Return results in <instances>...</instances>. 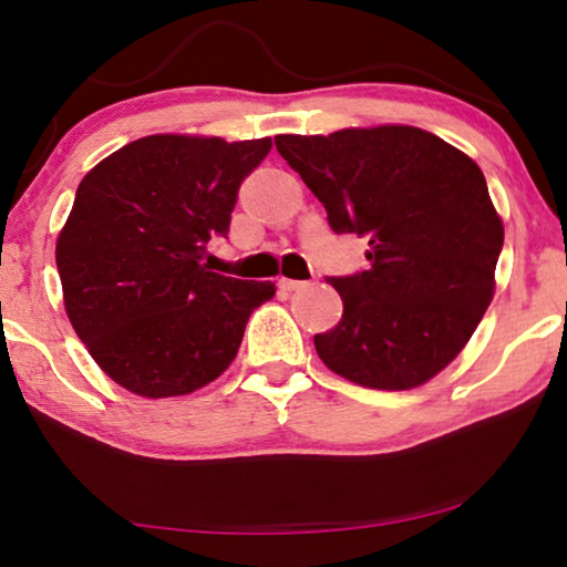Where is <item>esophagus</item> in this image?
<instances>
[{
    "mask_svg": "<svg viewBox=\"0 0 567 567\" xmlns=\"http://www.w3.org/2000/svg\"><path fill=\"white\" fill-rule=\"evenodd\" d=\"M278 286H281L284 291H299V289H305V281H293V278H281V281H278Z\"/></svg>",
    "mask_w": 567,
    "mask_h": 567,
    "instance_id": "34e87169",
    "label": "esophagus"
}]
</instances>
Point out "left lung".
<instances>
[{"instance_id":"8db88e82","label":"left lung","mask_w":567,"mask_h":567,"mask_svg":"<svg viewBox=\"0 0 567 567\" xmlns=\"http://www.w3.org/2000/svg\"><path fill=\"white\" fill-rule=\"evenodd\" d=\"M332 231L369 239V270L330 276L343 299L315 336L324 367L369 390H413L452 363L495 291L503 221L483 169L415 126L276 136Z\"/></svg>"}]
</instances>
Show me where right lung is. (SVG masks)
I'll use <instances>...</instances> for the list:
<instances>
[{
	"label": "right lung",
	"mask_w": 567,
	"mask_h": 567,
	"mask_svg": "<svg viewBox=\"0 0 567 567\" xmlns=\"http://www.w3.org/2000/svg\"><path fill=\"white\" fill-rule=\"evenodd\" d=\"M270 138L154 134L82 177L59 231L69 322L100 369L138 398H177L235 361L252 309L276 293L206 266Z\"/></svg>",
	"instance_id": "add662e5"
}]
</instances>
